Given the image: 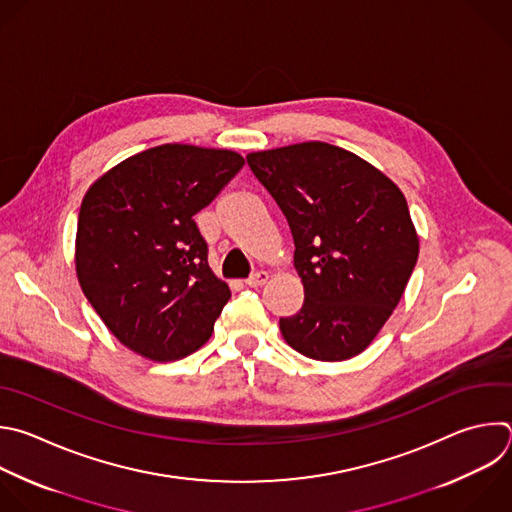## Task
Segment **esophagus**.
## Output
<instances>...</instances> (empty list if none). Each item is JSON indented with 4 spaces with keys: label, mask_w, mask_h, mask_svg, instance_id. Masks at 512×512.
Listing matches in <instances>:
<instances>
[{
    "label": "esophagus",
    "mask_w": 512,
    "mask_h": 512,
    "mask_svg": "<svg viewBox=\"0 0 512 512\" xmlns=\"http://www.w3.org/2000/svg\"><path fill=\"white\" fill-rule=\"evenodd\" d=\"M269 273L267 271H257V273H253L245 283L249 285V287H261V285H265L267 281H269Z\"/></svg>",
    "instance_id": "esophagus-1"
}]
</instances>
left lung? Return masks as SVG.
I'll return each instance as SVG.
<instances>
[{
  "label": "left lung",
  "mask_w": 512,
  "mask_h": 512,
  "mask_svg": "<svg viewBox=\"0 0 512 512\" xmlns=\"http://www.w3.org/2000/svg\"><path fill=\"white\" fill-rule=\"evenodd\" d=\"M247 162L283 211L305 301L279 319L285 342L319 362L362 354L398 305L418 261L400 189L360 156L301 142Z\"/></svg>",
  "instance_id": "1"
}]
</instances>
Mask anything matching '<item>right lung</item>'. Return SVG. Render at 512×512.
<instances>
[{
	"label": "right lung",
	"mask_w": 512,
	"mask_h": 512,
	"mask_svg": "<svg viewBox=\"0 0 512 512\" xmlns=\"http://www.w3.org/2000/svg\"><path fill=\"white\" fill-rule=\"evenodd\" d=\"M233 150L162 144L86 193L76 235L82 291L132 352L173 362L199 350L231 289L209 267L195 215L243 168Z\"/></svg>",
	"instance_id": "1"
}]
</instances>
